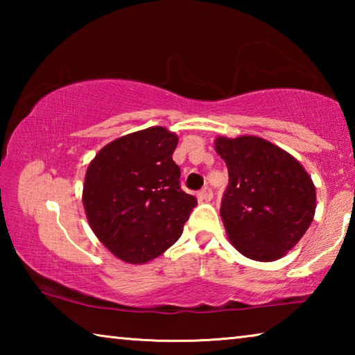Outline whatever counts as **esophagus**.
I'll list each match as a JSON object with an SVG mask.
<instances>
[{
  "mask_svg": "<svg viewBox=\"0 0 355 355\" xmlns=\"http://www.w3.org/2000/svg\"><path fill=\"white\" fill-rule=\"evenodd\" d=\"M197 197H199V200H203V202H209L213 199V191L209 186H205V188L199 191V194H197Z\"/></svg>",
  "mask_w": 355,
  "mask_h": 355,
  "instance_id": "1",
  "label": "esophagus"
}]
</instances>
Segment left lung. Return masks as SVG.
<instances>
[{"label":"left lung","mask_w":355,"mask_h":355,"mask_svg":"<svg viewBox=\"0 0 355 355\" xmlns=\"http://www.w3.org/2000/svg\"><path fill=\"white\" fill-rule=\"evenodd\" d=\"M214 148L228 167L220 203L228 239L250 260H279L313 220L316 191L307 171L284 148L257 136H219Z\"/></svg>","instance_id":"left-lung-1"}]
</instances>
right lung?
I'll return each instance as SVG.
<instances>
[{"mask_svg": "<svg viewBox=\"0 0 355 355\" xmlns=\"http://www.w3.org/2000/svg\"><path fill=\"white\" fill-rule=\"evenodd\" d=\"M178 136L163 127L119 137L95 155L83 186V205L105 248L120 260L142 264L182 236L197 205L180 188L173 163Z\"/></svg>", "mask_w": 355, "mask_h": 355, "instance_id": "add662e5", "label": "right lung"}]
</instances>
